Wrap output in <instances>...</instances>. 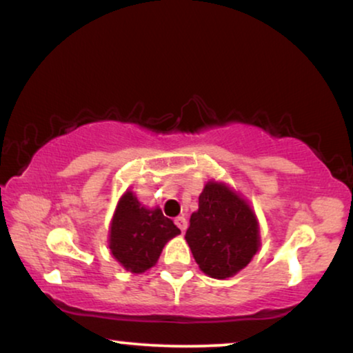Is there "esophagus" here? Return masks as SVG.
Instances as JSON below:
<instances>
[{"label": "esophagus", "instance_id": "34e87169", "mask_svg": "<svg viewBox=\"0 0 353 353\" xmlns=\"http://www.w3.org/2000/svg\"><path fill=\"white\" fill-rule=\"evenodd\" d=\"M175 225L181 230V233H185L186 228H188V221H186L185 216H178V219H175Z\"/></svg>", "mask_w": 353, "mask_h": 353}]
</instances>
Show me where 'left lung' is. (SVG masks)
I'll use <instances>...</instances> for the list:
<instances>
[{
    "label": "left lung",
    "instance_id": "1",
    "mask_svg": "<svg viewBox=\"0 0 353 353\" xmlns=\"http://www.w3.org/2000/svg\"><path fill=\"white\" fill-rule=\"evenodd\" d=\"M185 239L207 276L231 278L259 252L257 215L228 185L210 180L201 192L199 209L192 212Z\"/></svg>",
    "mask_w": 353,
    "mask_h": 353
}]
</instances>
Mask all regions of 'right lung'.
Instances as JSON below:
<instances>
[{"label":"right lung","mask_w":353,"mask_h":353,"mask_svg":"<svg viewBox=\"0 0 353 353\" xmlns=\"http://www.w3.org/2000/svg\"><path fill=\"white\" fill-rule=\"evenodd\" d=\"M178 234L180 230L159 207L148 209L127 190L110 220L108 243L112 257L127 272L139 274L157 263L163 245Z\"/></svg>","instance_id":"1"}]
</instances>
